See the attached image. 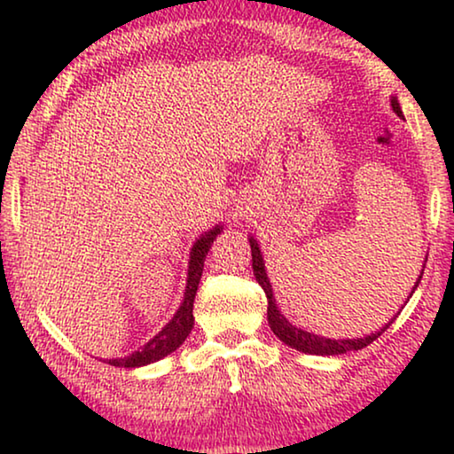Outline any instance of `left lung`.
Returning <instances> with one entry per match:
<instances>
[{"instance_id": "1", "label": "left lung", "mask_w": 454, "mask_h": 454, "mask_svg": "<svg viewBox=\"0 0 454 454\" xmlns=\"http://www.w3.org/2000/svg\"><path fill=\"white\" fill-rule=\"evenodd\" d=\"M390 105H393L395 114L401 117L403 111L399 107V103H396V98H393ZM250 246H252L254 277H256L260 287L264 289L266 300H269V325L272 328V333H275L285 345H289L291 349H297L301 353H309V356H340V353H347V351H357V349H364V347H368L370 343H374V340L380 337L384 331H387L390 322L395 320L393 318L387 326L380 328V331L372 333L364 339H337V340H334V339L318 337V334H312L308 331H301V328L291 325V322L277 309L275 297H272V289H270L272 285L269 283V277H266V270H264L262 254H260L258 244L254 239H250ZM419 281H421V278H418V285H419ZM418 285H415V287H418ZM415 287H413V291H415Z\"/></svg>"}]
</instances>
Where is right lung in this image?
Segmentation results:
<instances>
[{
    "mask_svg": "<svg viewBox=\"0 0 454 454\" xmlns=\"http://www.w3.org/2000/svg\"><path fill=\"white\" fill-rule=\"evenodd\" d=\"M221 233V227L210 229L208 233H204L200 239L196 241L194 247H192L190 254V270H188V285H185V295L184 303L179 306L177 314L173 316V320L167 325L163 331H160L157 337L148 340L145 347H140V351H134L132 356L128 357H117V359H105V362L115 365V368H138V365H146L153 362H159L177 349L179 345L188 339L192 333V326H194V297L198 291V283H200L202 269H204V258L216 239V235Z\"/></svg>",
    "mask_w": 454,
    "mask_h": 454,
    "instance_id": "add662e5",
    "label": "right lung"
}]
</instances>
